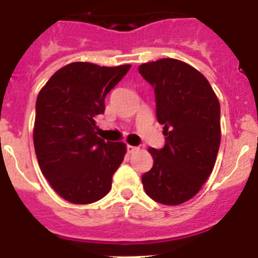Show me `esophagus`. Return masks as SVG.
Wrapping results in <instances>:
<instances>
[{
    "label": "esophagus",
    "instance_id": "34e87169",
    "mask_svg": "<svg viewBox=\"0 0 258 258\" xmlns=\"http://www.w3.org/2000/svg\"><path fill=\"white\" fill-rule=\"evenodd\" d=\"M126 150H127V154H133V152H136L137 150H138V147H136V146H132V145H127Z\"/></svg>",
    "mask_w": 258,
    "mask_h": 258
}]
</instances>
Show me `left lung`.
<instances>
[{"instance_id":"1","label":"left lung","mask_w":258,"mask_h":258,"mask_svg":"<svg viewBox=\"0 0 258 258\" xmlns=\"http://www.w3.org/2000/svg\"><path fill=\"white\" fill-rule=\"evenodd\" d=\"M140 74L155 90L165 146L149 149L154 165L142 175L146 194L165 206L192 199L211 175L221 143L220 102L197 68L173 58L143 63Z\"/></svg>"}]
</instances>
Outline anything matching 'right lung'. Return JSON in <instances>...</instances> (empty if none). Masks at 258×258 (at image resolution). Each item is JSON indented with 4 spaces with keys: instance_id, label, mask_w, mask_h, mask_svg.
Returning <instances> with one entry per match:
<instances>
[{
    "instance_id": "add662e5",
    "label": "right lung",
    "mask_w": 258,
    "mask_h": 258,
    "mask_svg": "<svg viewBox=\"0 0 258 258\" xmlns=\"http://www.w3.org/2000/svg\"><path fill=\"white\" fill-rule=\"evenodd\" d=\"M131 67L74 61L56 71L38 93L36 156L45 178L67 202L90 204L111 190L126 145L98 137L94 118L104 112V98Z\"/></svg>"
}]
</instances>
